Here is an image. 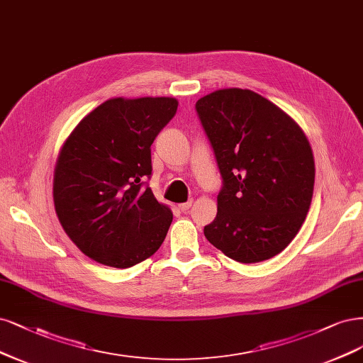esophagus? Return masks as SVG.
Returning a JSON list of instances; mask_svg holds the SVG:
<instances>
[{
  "label": "esophagus",
  "instance_id": "34e87169",
  "mask_svg": "<svg viewBox=\"0 0 363 363\" xmlns=\"http://www.w3.org/2000/svg\"><path fill=\"white\" fill-rule=\"evenodd\" d=\"M191 207H192V201H187V203L179 204V208H180L182 211H184V213H186V211H187V210H189Z\"/></svg>",
  "mask_w": 363,
  "mask_h": 363
}]
</instances>
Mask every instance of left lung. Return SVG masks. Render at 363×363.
<instances>
[{
  "mask_svg": "<svg viewBox=\"0 0 363 363\" xmlns=\"http://www.w3.org/2000/svg\"><path fill=\"white\" fill-rule=\"evenodd\" d=\"M223 187L206 239L234 261L282 252L306 219L315 164L302 128L255 91L222 89L199 99Z\"/></svg>",
  "mask_w": 363,
  "mask_h": 363,
  "instance_id": "left-lung-1",
  "label": "left lung"
}]
</instances>
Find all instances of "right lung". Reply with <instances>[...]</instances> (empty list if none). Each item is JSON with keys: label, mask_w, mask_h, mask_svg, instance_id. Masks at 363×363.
I'll use <instances>...</instances> for the list:
<instances>
[{"label": "right lung", "mask_w": 363, "mask_h": 363, "mask_svg": "<svg viewBox=\"0 0 363 363\" xmlns=\"http://www.w3.org/2000/svg\"><path fill=\"white\" fill-rule=\"evenodd\" d=\"M174 97H114L86 114L62 144L54 169L58 220L79 251L128 269L164 243L172 211L144 180L152 147L176 114Z\"/></svg>", "instance_id": "obj_1"}]
</instances>
